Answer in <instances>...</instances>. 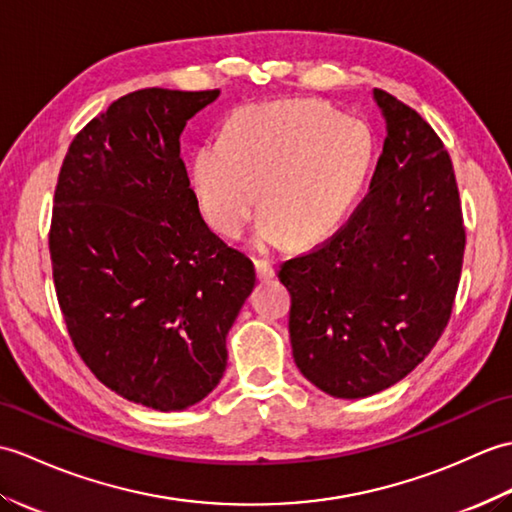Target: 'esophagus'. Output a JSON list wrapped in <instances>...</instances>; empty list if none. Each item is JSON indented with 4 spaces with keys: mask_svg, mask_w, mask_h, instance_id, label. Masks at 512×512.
Returning <instances> with one entry per match:
<instances>
[{
    "mask_svg": "<svg viewBox=\"0 0 512 512\" xmlns=\"http://www.w3.org/2000/svg\"><path fill=\"white\" fill-rule=\"evenodd\" d=\"M254 265H256V274L260 280H269L276 276V267L271 265L269 260H254Z\"/></svg>",
    "mask_w": 512,
    "mask_h": 512,
    "instance_id": "esophagus-1",
    "label": "esophagus"
}]
</instances>
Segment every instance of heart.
Masks as SVG:
<instances>
[{"mask_svg":"<svg viewBox=\"0 0 512 512\" xmlns=\"http://www.w3.org/2000/svg\"><path fill=\"white\" fill-rule=\"evenodd\" d=\"M372 146L357 120L317 102L291 100L234 113L223 138L190 157V188L214 230L238 236L252 221L263 184L256 243L306 245L346 219L368 177Z\"/></svg>","mask_w":512,"mask_h":512,"instance_id":"b5f03b06","label":"heart"}]
</instances>
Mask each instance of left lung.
Here are the masks:
<instances>
[{
    "instance_id": "obj_1",
    "label": "left lung",
    "mask_w": 512,
    "mask_h": 512,
    "mask_svg": "<svg viewBox=\"0 0 512 512\" xmlns=\"http://www.w3.org/2000/svg\"><path fill=\"white\" fill-rule=\"evenodd\" d=\"M385 120L370 192L313 252L280 265L291 293L293 361L335 399H363L407 377L445 331L464 225L456 175L434 129L372 89Z\"/></svg>"
}]
</instances>
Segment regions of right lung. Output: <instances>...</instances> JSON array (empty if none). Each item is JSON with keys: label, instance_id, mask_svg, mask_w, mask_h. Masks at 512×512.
<instances>
[{"label": "right lung", "instance_id": "obj_1", "mask_svg": "<svg viewBox=\"0 0 512 512\" xmlns=\"http://www.w3.org/2000/svg\"><path fill=\"white\" fill-rule=\"evenodd\" d=\"M219 98L140 89L94 118L54 190L50 258L67 331L122 399L181 412L217 388L254 263L201 219L179 135Z\"/></svg>", "mask_w": 512, "mask_h": 512}]
</instances>
